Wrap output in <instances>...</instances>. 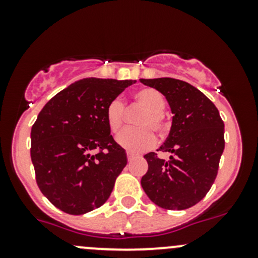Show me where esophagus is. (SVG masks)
Wrapping results in <instances>:
<instances>
[{
    "mask_svg": "<svg viewBox=\"0 0 258 258\" xmlns=\"http://www.w3.org/2000/svg\"><path fill=\"white\" fill-rule=\"evenodd\" d=\"M135 158H136V156L132 155V153H127V160H128V162H131V161H134Z\"/></svg>",
    "mask_w": 258,
    "mask_h": 258,
    "instance_id": "34e87169",
    "label": "esophagus"
}]
</instances>
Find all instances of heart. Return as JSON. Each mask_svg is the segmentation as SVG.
Returning a JSON list of instances; mask_svg holds the SVG:
<instances>
[{"label":"heart","mask_w":258,"mask_h":258,"mask_svg":"<svg viewBox=\"0 0 258 258\" xmlns=\"http://www.w3.org/2000/svg\"><path fill=\"white\" fill-rule=\"evenodd\" d=\"M134 101L145 112L137 118L139 128H130L117 136L116 141L123 150L131 153H140L150 150L156 139L150 128L156 132L163 130V111L166 108L165 97L155 88H140L134 93ZM106 121L112 134H118L124 123V105L118 98L112 100L106 108Z\"/></svg>","instance_id":"heart-1"}]
</instances>
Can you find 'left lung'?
<instances>
[{"label":"left lung","mask_w":258,"mask_h":258,"mask_svg":"<svg viewBox=\"0 0 258 258\" xmlns=\"http://www.w3.org/2000/svg\"><path fill=\"white\" fill-rule=\"evenodd\" d=\"M140 81L162 93L173 114L168 137L157 150L170 152V160L155 152L145 155L148 170L141 186L162 209H189L215 182L225 148V124L216 106L189 83L170 77Z\"/></svg>","instance_id":"left-lung-1"}]
</instances>
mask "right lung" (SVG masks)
Masks as SVG:
<instances>
[{"instance_id":"right-lung-1","label":"right lung","mask_w":258,"mask_h":258,"mask_svg":"<svg viewBox=\"0 0 258 258\" xmlns=\"http://www.w3.org/2000/svg\"><path fill=\"white\" fill-rule=\"evenodd\" d=\"M135 82L76 81L38 113L31 130V160L41 192L57 209L83 215L110 197L127 156L111 136L106 108Z\"/></svg>"}]
</instances>
